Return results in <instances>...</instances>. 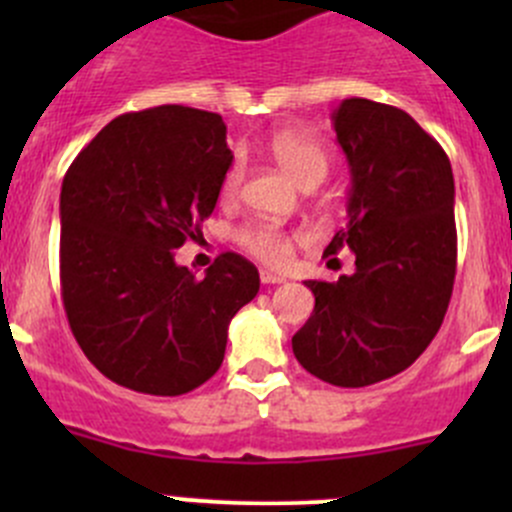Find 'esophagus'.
I'll use <instances>...</instances> for the list:
<instances>
[{"mask_svg":"<svg viewBox=\"0 0 512 512\" xmlns=\"http://www.w3.org/2000/svg\"><path fill=\"white\" fill-rule=\"evenodd\" d=\"M260 280H262V285H282V282H285V277L275 275V272H270V270H262Z\"/></svg>","mask_w":512,"mask_h":512,"instance_id":"1","label":"esophagus"}]
</instances>
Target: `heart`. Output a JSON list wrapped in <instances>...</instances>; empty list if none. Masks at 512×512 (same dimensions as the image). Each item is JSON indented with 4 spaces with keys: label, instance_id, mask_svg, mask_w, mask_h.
Instances as JSON below:
<instances>
[{
    "label": "heart",
    "instance_id": "obj_1",
    "mask_svg": "<svg viewBox=\"0 0 512 512\" xmlns=\"http://www.w3.org/2000/svg\"><path fill=\"white\" fill-rule=\"evenodd\" d=\"M270 153L299 185H319L329 173V153L314 138L297 131H277L270 138ZM245 178V163L235 158L223 175V195L232 198ZM237 242L255 260L270 267H285L292 260L294 235L270 223H250L237 230Z\"/></svg>",
    "mask_w": 512,
    "mask_h": 512
}]
</instances>
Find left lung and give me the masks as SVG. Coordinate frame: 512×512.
<instances>
[{"instance_id":"8db88e82","label":"left lung","mask_w":512,"mask_h":512,"mask_svg":"<svg viewBox=\"0 0 512 512\" xmlns=\"http://www.w3.org/2000/svg\"><path fill=\"white\" fill-rule=\"evenodd\" d=\"M352 168L349 223L324 255L349 247L354 275L307 280L314 312L292 337L299 364L327 384L391 379L426 352L456 280L453 170L406 111L347 98L332 116Z\"/></svg>"}]
</instances>
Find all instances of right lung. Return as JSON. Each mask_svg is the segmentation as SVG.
<instances>
[{
	"mask_svg": "<svg viewBox=\"0 0 512 512\" xmlns=\"http://www.w3.org/2000/svg\"><path fill=\"white\" fill-rule=\"evenodd\" d=\"M218 113H123L74 158L61 185L59 275L69 327L91 364L151 396L198 389L220 369L227 324L260 275L237 252L203 280L175 265L218 203L232 153Z\"/></svg>",
	"mask_w": 512,
	"mask_h": 512,
	"instance_id": "add662e5",
	"label": "right lung"
}]
</instances>
